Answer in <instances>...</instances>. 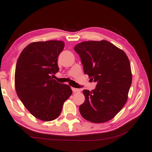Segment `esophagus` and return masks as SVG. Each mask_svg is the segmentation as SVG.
I'll return each instance as SVG.
<instances>
[{
	"instance_id": "34e87169",
	"label": "esophagus",
	"mask_w": 152,
	"mask_h": 152,
	"mask_svg": "<svg viewBox=\"0 0 152 152\" xmlns=\"http://www.w3.org/2000/svg\"><path fill=\"white\" fill-rule=\"evenodd\" d=\"M72 91H73V92H80V90L78 89V88H72Z\"/></svg>"
}]
</instances>
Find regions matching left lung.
<instances>
[{
    "mask_svg": "<svg viewBox=\"0 0 152 152\" xmlns=\"http://www.w3.org/2000/svg\"><path fill=\"white\" fill-rule=\"evenodd\" d=\"M74 50L80 58L84 73L97 82L91 92L83 90L85 101L79 107L80 114L93 123L107 122L128 100L132 80L128 58L107 40L82 42Z\"/></svg>",
    "mask_w": 152,
    "mask_h": 152,
    "instance_id": "1",
    "label": "left lung"
}]
</instances>
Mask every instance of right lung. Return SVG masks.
Returning <instances> with one entry per match:
<instances>
[{
  "label": "right lung",
  "mask_w": 152,
  "mask_h": 152,
  "mask_svg": "<svg viewBox=\"0 0 152 152\" xmlns=\"http://www.w3.org/2000/svg\"><path fill=\"white\" fill-rule=\"evenodd\" d=\"M64 47L60 40L30 43L16 62L15 81L18 98L30 114L46 122L59 116L63 104L72 93L69 86L51 76L59 70L58 57Z\"/></svg>",
  "instance_id": "add662e5"
}]
</instances>
